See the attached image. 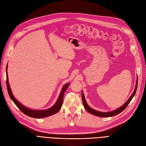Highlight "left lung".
Masks as SVG:
<instances>
[{"instance_id": "left-lung-1", "label": "left lung", "mask_w": 146, "mask_h": 146, "mask_svg": "<svg viewBox=\"0 0 146 146\" xmlns=\"http://www.w3.org/2000/svg\"><path fill=\"white\" fill-rule=\"evenodd\" d=\"M137 86H138V81H136V86H135V89L134 92H133V94L130 96V98L126 102L123 104L122 107H119V108L114 110L113 111L111 112H107V113H104V112H100L98 111H96V110H94L93 109H92L91 108H90L89 106L88 105V104L86 102V100L85 99V97H84V94L83 92H82V101H83V104L84 105V107L85 108V109L87 110V111L89 112L90 113L94 114V115L96 116H99V117H111V116H116L117 114H119L120 113H121L122 111H123L125 109V108L127 107L128 105L129 104V103L131 102V99H133V98L134 97V96L135 95L136 91L137 90Z\"/></svg>"}]
</instances>
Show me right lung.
<instances>
[{"label": "right lung", "mask_w": 146, "mask_h": 146, "mask_svg": "<svg viewBox=\"0 0 146 146\" xmlns=\"http://www.w3.org/2000/svg\"><path fill=\"white\" fill-rule=\"evenodd\" d=\"M7 69V68H6V70ZM6 73H7V87L8 94H9V96H10V98L13 101V102L15 104V105L17 106V108H18L24 114H25V115H27L30 117H34V118H42V117H45L51 116V115H52V114H54L58 112L61 109V106H62V104H63L64 92L66 91V89L68 88V86L69 85V83L66 84V85L63 86L56 104L54 106H53L52 108L46 110H38V111H37V110H30L27 108L25 107L24 106L21 104L15 98V97L13 96L12 92H11L10 87L9 85V83H8V79L7 70H6Z\"/></svg>", "instance_id": "right-lung-1"}]
</instances>
